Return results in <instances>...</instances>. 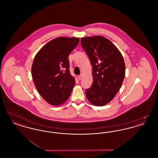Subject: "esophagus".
<instances>
[{"mask_svg":"<svg viewBox=\"0 0 158 158\" xmlns=\"http://www.w3.org/2000/svg\"><path fill=\"white\" fill-rule=\"evenodd\" d=\"M78 79L79 80H81V79H82V74H81L80 75L78 76Z\"/></svg>","mask_w":158,"mask_h":158,"instance_id":"obj_1","label":"esophagus"}]
</instances>
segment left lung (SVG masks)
I'll return each instance as SVG.
<instances>
[{
	"mask_svg": "<svg viewBox=\"0 0 158 158\" xmlns=\"http://www.w3.org/2000/svg\"><path fill=\"white\" fill-rule=\"evenodd\" d=\"M81 44L92 66L93 83L86 90V98L92 105L104 106L122 85L126 73L124 59L117 47L104 37L81 38Z\"/></svg>",
	"mask_w": 158,
	"mask_h": 158,
	"instance_id": "obj_1",
	"label": "left lung"
}]
</instances>
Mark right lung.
<instances>
[{
	"instance_id": "right-lung-1",
	"label": "right lung",
	"mask_w": 158,
	"mask_h": 158,
	"mask_svg": "<svg viewBox=\"0 0 158 158\" xmlns=\"http://www.w3.org/2000/svg\"><path fill=\"white\" fill-rule=\"evenodd\" d=\"M79 38L57 37L44 45L33 61L31 72L40 95L50 105L58 106L69 98L75 79L69 70V56Z\"/></svg>"
}]
</instances>
